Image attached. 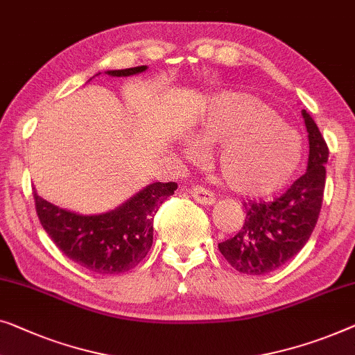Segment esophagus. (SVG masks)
Wrapping results in <instances>:
<instances>
[{
	"label": "esophagus",
	"instance_id": "obj_1",
	"mask_svg": "<svg viewBox=\"0 0 355 355\" xmlns=\"http://www.w3.org/2000/svg\"><path fill=\"white\" fill-rule=\"evenodd\" d=\"M189 192L195 200H197L200 205H205V207H208V205H213L216 202L214 193L211 192V190L205 189L203 186H193L192 189H189Z\"/></svg>",
	"mask_w": 355,
	"mask_h": 355
}]
</instances>
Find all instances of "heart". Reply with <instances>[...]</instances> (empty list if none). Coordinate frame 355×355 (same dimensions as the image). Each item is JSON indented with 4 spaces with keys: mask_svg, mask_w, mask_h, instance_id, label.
<instances>
[{
    "mask_svg": "<svg viewBox=\"0 0 355 355\" xmlns=\"http://www.w3.org/2000/svg\"><path fill=\"white\" fill-rule=\"evenodd\" d=\"M220 181L240 195H267L285 186L301 162V137L275 110L248 92L213 96L192 142L207 147Z\"/></svg>",
    "mask_w": 355,
    "mask_h": 355,
    "instance_id": "b5f03b06",
    "label": "heart"
}]
</instances>
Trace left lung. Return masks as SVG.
<instances>
[{"label": "left lung", "instance_id": "8db88e82", "mask_svg": "<svg viewBox=\"0 0 355 355\" xmlns=\"http://www.w3.org/2000/svg\"><path fill=\"white\" fill-rule=\"evenodd\" d=\"M309 160L307 169L291 187L272 202H243L245 223L232 239L218 248L239 272L263 275L296 256L307 243L320 214L328 162V146L312 116L302 110Z\"/></svg>", "mask_w": 355, "mask_h": 355}]
</instances>
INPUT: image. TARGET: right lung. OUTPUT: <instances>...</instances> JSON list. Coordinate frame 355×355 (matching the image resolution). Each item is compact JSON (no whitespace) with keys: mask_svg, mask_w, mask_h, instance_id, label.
Masks as SVG:
<instances>
[{"mask_svg":"<svg viewBox=\"0 0 355 355\" xmlns=\"http://www.w3.org/2000/svg\"><path fill=\"white\" fill-rule=\"evenodd\" d=\"M146 69L141 65L105 73L130 76ZM176 189V182H153L114 211L91 216L55 207L37 190L33 198L41 225L67 258L97 274H121L147 256L153 241V218Z\"/></svg>","mask_w":355,"mask_h":355,"instance_id":"add662e5","label":"right lung"}]
</instances>
